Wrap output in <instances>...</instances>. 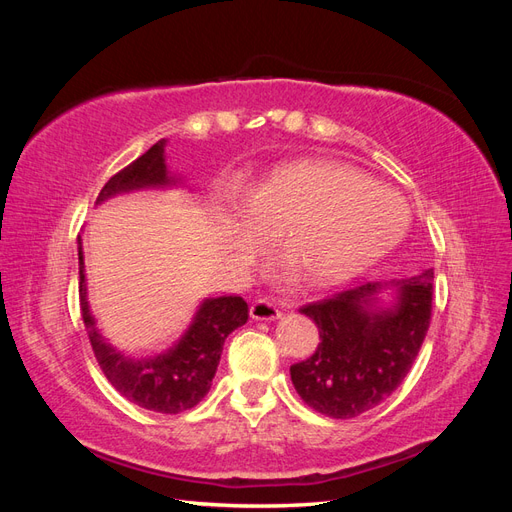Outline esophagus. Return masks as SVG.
I'll list each match as a JSON object with an SVG mask.
<instances>
[{
    "label": "esophagus",
    "mask_w": 512,
    "mask_h": 512,
    "mask_svg": "<svg viewBox=\"0 0 512 512\" xmlns=\"http://www.w3.org/2000/svg\"><path fill=\"white\" fill-rule=\"evenodd\" d=\"M280 314H282L280 307H277L271 299H265V297L256 299L250 307V316L254 320H273V318H280Z\"/></svg>",
    "instance_id": "1"
}]
</instances>
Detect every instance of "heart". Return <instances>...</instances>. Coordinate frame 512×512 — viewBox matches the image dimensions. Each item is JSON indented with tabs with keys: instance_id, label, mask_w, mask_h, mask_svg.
<instances>
[{
	"instance_id": "1",
	"label": "heart",
	"mask_w": 512,
	"mask_h": 512,
	"mask_svg": "<svg viewBox=\"0 0 512 512\" xmlns=\"http://www.w3.org/2000/svg\"><path fill=\"white\" fill-rule=\"evenodd\" d=\"M271 228L305 282L342 284L384 256L406 230L399 196L361 170L333 160H301L258 181L232 220L237 267L267 247Z\"/></svg>"
}]
</instances>
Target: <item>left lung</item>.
<instances>
[{
  "label": "left lung",
  "mask_w": 512,
  "mask_h": 512,
  "mask_svg": "<svg viewBox=\"0 0 512 512\" xmlns=\"http://www.w3.org/2000/svg\"><path fill=\"white\" fill-rule=\"evenodd\" d=\"M395 286L391 303H382V284L365 282L299 307L320 333L316 352L290 365L294 389L309 408L352 418L404 382L429 329L433 269Z\"/></svg>",
  "instance_id": "8db88e82"
}]
</instances>
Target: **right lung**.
<instances>
[{"instance_id":"add662e5","label":"right lung","mask_w":512,"mask_h":512,"mask_svg":"<svg viewBox=\"0 0 512 512\" xmlns=\"http://www.w3.org/2000/svg\"><path fill=\"white\" fill-rule=\"evenodd\" d=\"M164 141L106 181L98 200L145 185H164ZM79 299L91 350L106 380L132 404L160 414H179L203 399L218 369L226 337L250 318V307L239 297H209L168 342H126L98 327L87 303L85 262L79 237Z\"/></svg>"}]
</instances>
